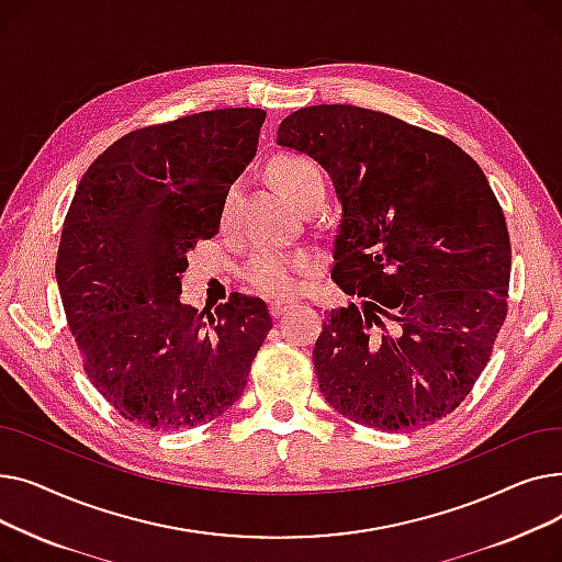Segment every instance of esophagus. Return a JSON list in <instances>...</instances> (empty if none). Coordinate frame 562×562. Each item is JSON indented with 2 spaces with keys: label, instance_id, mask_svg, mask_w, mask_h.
<instances>
[{
  "label": "esophagus",
  "instance_id": "1",
  "mask_svg": "<svg viewBox=\"0 0 562 562\" xmlns=\"http://www.w3.org/2000/svg\"><path fill=\"white\" fill-rule=\"evenodd\" d=\"M291 307H293V303H291V301H273V303L269 305V310H271V316H273V318H280V316H282V314H286Z\"/></svg>",
  "mask_w": 562,
  "mask_h": 562
}]
</instances>
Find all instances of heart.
<instances>
[{"label": "heart", "mask_w": 562, "mask_h": 562, "mask_svg": "<svg viewBox=\"0 0 562 562\" xmlns=\"http://www.w3.org/2000/svg\"><path fill=\"white\" fill-rule=\"evenodd\" d=\"M271 177L280 193L301 206L314 191L326 189L323 184L321 168L303 155H282L271 164ZM234 200V191L227 195V210ZM314 269V257L307 250H276L261 248L257 250L248 266L246 280L261 293L269 296H289L299 289L303 276Z\"/></svg>", "instance_id": "b5f03b06"}]
</instances>
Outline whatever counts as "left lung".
I'll use <instances>...</instances> for the list:
<instances>
[{"instance_id":"obj_1","label":"left lung","mask_w":562,"mask_h":562,"mask_svg":"<svg viewBox=\"0 0 562 562\" xmlns=\"http://www.w3.org/2000/svg\"><path fill=\"white\" fill-rule=\"evenodd\" d=\"M278 145L328 170L341 202L333 310L314 344L321 394L350 422L405 432L451 415L508 312L510 236L481 166L394 115L318 104Z\"/></svg>"}]
</instances>
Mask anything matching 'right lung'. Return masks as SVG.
<instances>
[{
	"mask_svg": "<svg viewBox=\"0 0 562 562\" xmlns=\"http://www.w3.org/2000/svg\"><path fill=\"white\" fill-rule=\"evenodd\" d=\"M263 109H216L117 138L68 210L56 282L83 371L145 428L177 430L239 401L273 328L261 299L182 305L187 252L218 234L229 187L257 153Z\"/></svg>",
	"mask_w": 562,
	"mask_h": 562,
	"instance_id": "obj_1",
	"label": "right lung"
}]
</instances>
